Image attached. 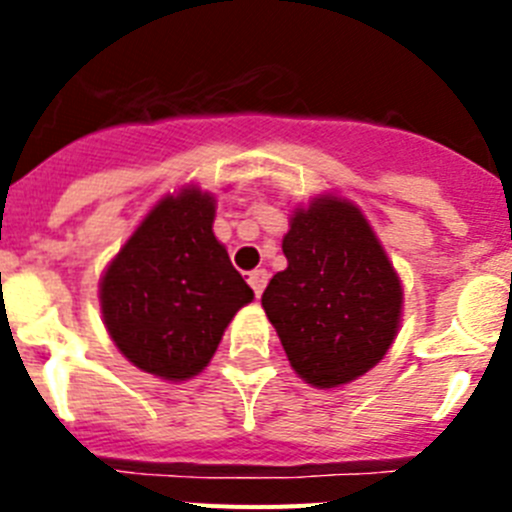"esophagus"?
Masks as SVG:
<instances>
[{"label": "esophagus", "mask_w": 512, "mask_h": 512, "mask_svg": "<svg viewBox=\"0 0 512 512\" xmlns=\"http://www.w3.org/2000/svg\"><path fill=\"white\" fill-rule=\"evenodd\" d=\"M266 282H269V271L266 269H253L251 274H248V284H251V289L256 292V297H261Z\"/></svg>", "instance_id": "obj_1"}]
</instances>
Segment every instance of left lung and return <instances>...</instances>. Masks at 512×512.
Instances as JSON below:
<instances>
[{"instance_id":"1","label":"left lung","mask_w":512,"mask_h":512,"mask_svg":"<svg viewBox=\"0 0 512 512\" xmlns=\"http://www.w3.org/2000/svg\"><path fill=\"white\" fill-rule=\"evenodd\" d=\"M287 269L261 307L289 366L318 390L354 382L384 359L402 320V282L364 212L338 194L295 207L282 238Z\"/></svg>"}]
</instances>
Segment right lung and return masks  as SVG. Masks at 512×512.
Instances as JSON below:
<instances>
[{
  "label": "right lung",
  "mask_w": 512,
  "mask_h": 512,
  "mask_svg": "<svg viewBox=\"0 0 512 512\" xmlns=\"http://www.w3.org/2000/svg\"><path fill=\"white\" fill-rule=\"evenodd\" d=\"M215 205L197 184L161 197L99 279L104 328L120 354L166 382L197 377L253 300L212 233Z\"/></svg>",
  "instance_id": "add662e5"
}]
</instances>
